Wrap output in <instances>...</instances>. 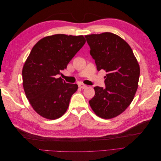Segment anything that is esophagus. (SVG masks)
I'll list each match as a JSON object with an SVG mask.
<instances>
[{"label": "esophagus", "mask_w": 161, "mask_h": 161, "mask_svg": "<svg viewBox=\"0 0 161 161\" xmlns=\"http://www.w3.org/2000/svg\"><path fill=\"white\" fill-rule=\"evenodd\" d=\"M86 85H84V84H82V83H79V88H80V89H85V88H86Z\"/></svg>", "instance_id": "1"}]
</instances>
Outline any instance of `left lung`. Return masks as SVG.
<instances>
[{
    "mask_svg": "<svg viewBox=\"0 0 161 161\" xmlns=\"http://www.w3.org/2000/svg\"><path fill=\"white\" fill-rule=\"evenodd\" d=\"M97 70H103L105 87L95 86L89 104L96 115L111 119L124 112L138 89L140 66L128 43L114 33L85 36Z\"/></svg>",
    "mask_w": 161,
    "mask_h": 161,
    "instance_id": "8db88e82",
    "label": "left lung"
}]
</instances>
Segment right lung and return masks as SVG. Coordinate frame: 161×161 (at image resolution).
<instances>
[{"label":"right lung","mask_w":161,"mask_h":161,"mask_svg":"<svg viewBox=\"0 0 161 161\" xmlns=\"http://www.w3.org/2000/svg\"><path fill=\"white\" fill-rule=\"evenodd\" d=\"M85 42L82 36L56 34L42 38L33 47L23 68V85L33 109L43 118L58 119L69 108L78 85L56 76L66 69Z\"/></svg>","instance_id":"obj_1"}]
</instances>
